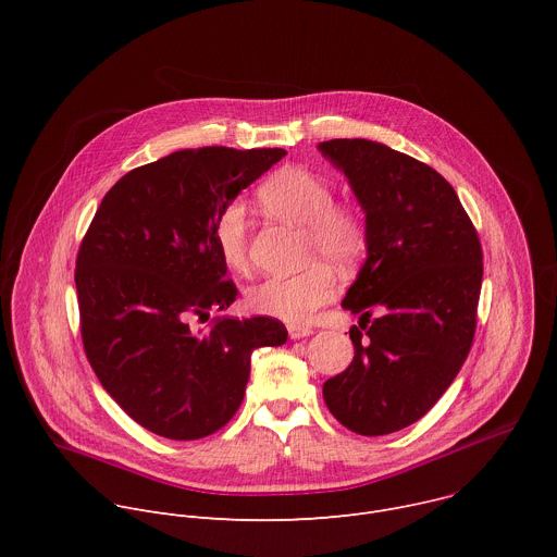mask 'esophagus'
Segmentation results:
<instances>
[{
	"instance_id": "1",
	"label": "esophagus",
	"mask_w": 557,
	"mask_h": 557,
	"mask_svg": "<svg viewBox=\"0 0 557 557\" xmlns=\"http://www.w3.org/2000/svg\"><path fill=\"white\" fill-rule=\"evenodd\" d=\"M312 335V329L308 326H288V337L290 339H304V337H310Z\"/></svg>"
}]
</instances>
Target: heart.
Instances as JSON below:
<instances>
[{"instance_id":"1","label":"heart","mask_w":557,"mask_h":557,"mask_svg":"<svg viewBox=\"0 0 557 557\" xmlns=\"http://www.w3.org/2000/svg\"><path fill=\"white\" fill-rule=\"evenodd\" d=\"M262 207L293 224H304V258H329L339 267L355 264L368 245L363 215L342 202H333V185L312 170L282 168L258 189ZM213 240L222 264L233 273L249 271L247 211L243 202H228L213 222ZM337 293L335 271L317 260L293 275H275L258 282L247 293V306L286 324H304L314 310Z\"/></svg>"}]
</instances>
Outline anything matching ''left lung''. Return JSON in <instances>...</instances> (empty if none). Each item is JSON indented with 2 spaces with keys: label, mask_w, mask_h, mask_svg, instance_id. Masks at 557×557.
Listing matches in <instances>:
<instances>
[{
  "label": "left lung",
  "mask_w": 557,
  "mask_h": 557,
  "mask_svg": "<svg viewBox=\"0 0 557 557\" xmlns=\"http://www.w3.org/2000/svg\"><path fill=\"white\" fill-rule=\"evenodd\" d=\"M317 149L346 174L368 226V258L342 301L367 337L350 329L355 357L324 383V401L361 436L392 434L432 410L469 355L481 240L454 187L417 158L366 138Z\"/></svg>",
  "instance_id": "1"
}]
</instances>
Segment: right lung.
<instances>
[{
	"instance_id": "obj_1",
	"label": "right lung",
	"mask_w": 557,
	"mask_h": 557,
	"mask_svg": "<svg viewBox=\"0 0 557 557\" xmlns=\"http://www.w3.org/2000/svg\"><path fill=\"white\" fill-rule=\"evenodd\" d=\"M286 156L284 149L198 147L127 172L101 200L76 256L88 361L145 430L196 441L245 399L251 352L288 337L273 317H218L237 288L220 260L218 213Z\"/></svg>"
}]
</instances>
